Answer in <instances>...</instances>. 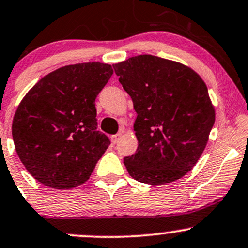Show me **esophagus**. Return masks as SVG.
<instances>
[{"label": "esophagus", "mask_w": 248, "mask_h": 248, "mask_svg": "<svg viewBox=\"0 0 248 248\" xmlns=\"http://www.w3.org/2000/svg\"><path fill=\"white\" fill-rule=\"evenodd\" d=\"M121 132L120 133H118V134H115V135H113V137H111V142L114 143V145H115V143H118V141H119V139L121 138Z\"/></svg>", "instance_id": "34e87169"}]
</instances>
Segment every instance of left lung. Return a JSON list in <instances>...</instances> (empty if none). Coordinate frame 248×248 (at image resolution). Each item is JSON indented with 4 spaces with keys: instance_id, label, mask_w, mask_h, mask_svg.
I'll use <instances>...</instances> for the list:
<instances>
[{
    "instance_id": "1",
    "label": "left lung",
    "mask_w": 248,
    "mask_h": 248,
    "mask_svg": "<svg viewBox=\"0 0 248 248\" xmlns=\"http://www.w3.org/2000/svg\"><path fill=\"white\" fill-rule=\"evenodd\" d=\"M132 97L139 146L124 164L135 180L173 182L194 167L216 121L208 89L190 68L153 55L113 66Z\"/></svg>"
}]
</instances>
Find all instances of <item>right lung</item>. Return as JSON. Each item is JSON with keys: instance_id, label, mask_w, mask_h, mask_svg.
<instances>
[{"instance_id": "obj_1", "label": "right lung", "mask_w": 248, "mask_h": 248, "mask_svg": "<svg viewBox=\"0 0 248 248\" xmlns=\"http://www.w3.org/2000/svg\"><path fill=\"white\" fill-rule=\"evenodd\" d=\"M113 74L100 62L49 73L18 105L13 120L16 153L45 186L68 189L87 181L110 145L97 130L95 99Z\"/></svg>"}]
</instances>
